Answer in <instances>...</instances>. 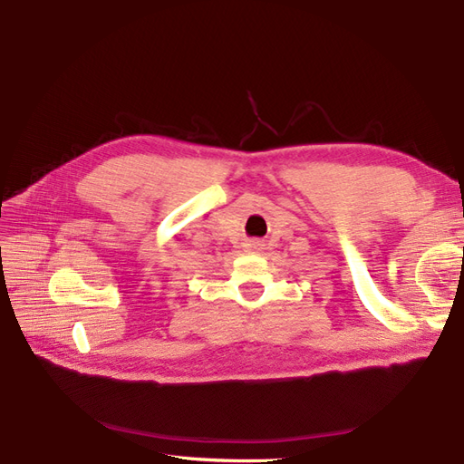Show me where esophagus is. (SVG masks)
<instances>
[{"label": "esophagus", "instance_id": "obj_1", "mask_svg": "<svg viewBox=\"0 0 464 464\" xmlns=\"http://www.w3.org/2000/svg\"><path fill=\"white\" fill-rule=\"evenodd\" d=\"M261 249H263L261 242H247L246 244V251H251V254H259Z\"/></svg>", "mask_w": 464, "mask_h": 464}]
</instances>
